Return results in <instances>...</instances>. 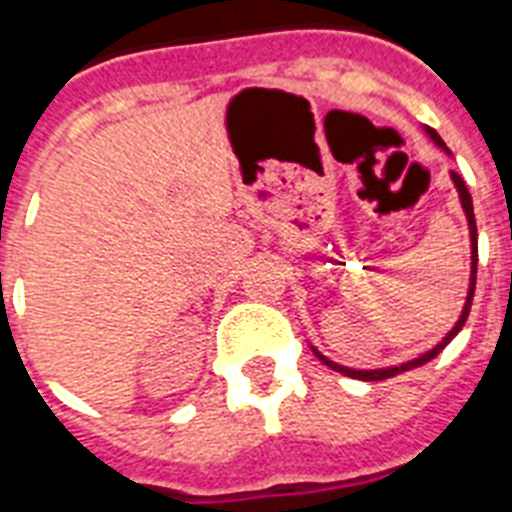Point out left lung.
<instances>
[{
  "instance_id": "8db88e82",
  "label": "left lung",
  "mask_w": 512,
  "mask_h": 512,
  "mask_svg": "<svg viewBox=\"0 0 512 512\" xmlns=\"http://www.w3.org/2000/svg\"><path fill=\"white\" fill-rule=\"evenodd\" d=\"M425 135H428L433 143H436L444 154H449V148H446V143L441 140V135H438L436 130H428L425 127ZM452 156V154H449ZM449 177H452V183L454 188H457V196H460V204H462V212H465V220H468V233H470V279H468V295H465V305H462V313H460V319L454 321V327L449 329L444 335V340L438 342V345H433L430 350H425L422 356L412 358V361H404V364H398V366H382V369H350V366H342L337 364V361H332V358H327L324 353H319V350L313 348L311 350L316 353V358L319 361H324V364L329 366V369H335V372L345 374V377H353V380H364V382H377V380H388V377H396V374L401 372H409V369H414V366H422V364H428L430 358H436L441 350L449 345V340H452L457 332L462 329V324L468 321V313H470V303H473V292H476V265H478V233H476V215H473V199H470V191H468V185H465V180H462L457 172H449Z\"/></svg>"
}]
</instances>
